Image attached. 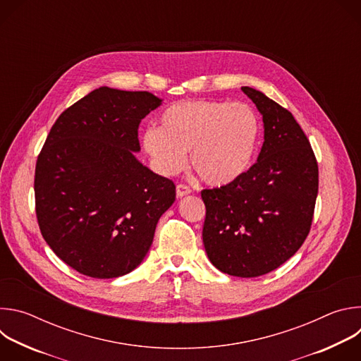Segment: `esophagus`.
<instances>
[{"label": "esophagus", "mask_w": 361, "mask_h": 361, "mask_svg": "<svg viewBox=\"0 0 361 361\" xmlns=\"http://www.w3.org/2000/svg\"><path fill=\"white\" fill-rule=\"evenodd\" d=\"M191 192V188L187 184H178L177 185V197H184Z\"/></svg>", "instance_id": "esophagus-1"}]
</instances>
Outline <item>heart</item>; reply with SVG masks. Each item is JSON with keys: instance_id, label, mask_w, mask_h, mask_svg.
<instances>
[{"instance_id": "obj_1", "label": "heart", "mask_w": 361, "mask_h": 361, "mask_svg": "<svg viewBox=\"0 0 361 361\" xmlns=\"http://www.w3.org/2000/svg\"><path fill=\"white\" fill-rule=\"evenodd\" d=\"M262 140V121L247 104L191 99L170 106L160 127L144 130L141 141L154 167L164 176L190 161L209 185L223 187L241 178L252 166Z\"/></svg>"}]
</instances>
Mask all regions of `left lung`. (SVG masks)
Listing matches in <instances>:
<instances>
[{"mask_svg":"<svg viewBox=\"0 0 361 361\" xmlns=\"http://www.w3.org/2000/svg\"><path fill=\"white\" fill-rule=\"evenodd\" d=\"M241 90L263 116L264 142L241 178L201 191L202 243L220 271L259 277L286 263L310 233L319 166L310 141L288 110L262 91Z\"/></svg>","mask_w":361,"mask_h":361,"instance_id":"8db88e82","label":"left lung"}]
</instances>
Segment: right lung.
<instances>
[{
	"label": "right lung",
	"mask_w": 361,
	"mask_h": 361,
	"mask_svg": "<svg viewBox=\"0 0 361 361\" xmlns=\"http://www.w3.org/2000/svg\"><path fill=\"white\" fill-rule=\"evenodd\" d=\"M161 99L99 87L51 127L35 164V213L60 259L94 279L133 271L176 200L171 180L134 156L138 126Z\"/></svg>",
	"instance_id": "obj_1"
}]
</instances>
